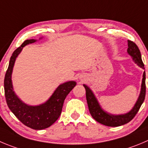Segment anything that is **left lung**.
Returning <instances> with one entry per match:
<instances>
[{
  "mask_svg": "<svg viewBox=\"0 0 148 148\" xmlns=\"http://www.w3.org/2000/svg\"><path fill=\"white\" fill-rule=\"evenodd\" d=\"M127 52L133 59L134 62L139 66L140 68L145 69L144 64L142 60V56H141L140 51L139 48L136 46L135 43L133 41L128 40V49ZM83 86L85 87V91H86V99L88 103V109H89L90 113L91 116L96 120L97 122L103 124L107 126L117 127L120 125H123L125 123L130 122L136 115V113L139 111L141 105L143 104V101L145 97L146 87H145V71H144L143 76V81L141 85V90L139 96L138 97L137 101L135 103L133 108L125 114H113L107 112V111L101 108L99 104L97 99L95 96L94 93L90 88L88 85L84 84Z\"/></svg>",
  "mask_w": 148,
  "mask_h": 148,
  "instance_id": "1",
  "label": "left lung"
}]
</instances>
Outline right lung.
Returning a JSON list of instances; mask_svg holds the SVG:
<instances>
[{
    "label": "right lung",
    "instance_id": "add662e5",
    "mask_svg": "<svg viewBox=\"0 0 148 148\" xmlns=\"http://www.w3.org/2000/svg\"><path fill=\"white\" fill-rule=\"evenodd\" d=\"M42 38H40V39ZM36 39L25 40L12 54L4 79V90L6 103L11 111L24 125L35 130H42L52 125L61 114L66 96L76 86L75 81H68L59 85L49 99L39 105L32 106L23 102L15 93L12 74L15 60L23 47L36 42Z\"/></svg>",
    "mask_w": 148,
    "mask_h": 148
}]
</instances>
